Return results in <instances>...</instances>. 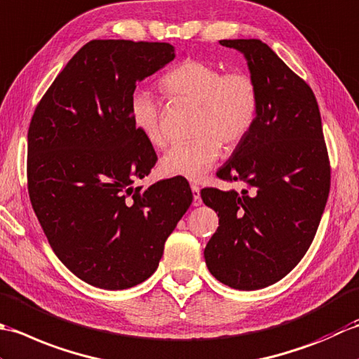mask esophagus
<instances>
[{
  "label": "esophagus",
  "instance_id": "34e87169",
  "mask_svg": "<svg viewBox=\"0 0 359 359\" xmlns=\"http://www.w3.org/2000/svg\"><path fill=\"white\" fill-rule=\"evenodd\" d=\"M190 189H192V195H194L192 204H194V206H200V204L203 203L201 196H200V187L196 184H190Z\"/></svg>",
  "mask_w": 359,
  "mask_h": 359
}]
</instances>
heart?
<instances>
[{"label":"heart","instance_id":"obj_1","mask_svg":"<svg viewBox=\"0 0 359 359\" xmlns=\"http://www.w3.org/2000/svg\"><path fill=\"white\" fill-rule=\"evenodd\" d=\"M163 91L173 100L198 105L195 116V137L177 142L159 159L164 177L200 180L217 158L222 145L233 150L251 133L257 121L260 96L251 72L189 58L167 71L159 80ZM130 119L135 128L155 147H164L167 135L163 108L147 90H137L130 97Z\"/></svg>","mask_w":359,"mask_h":359}]
</instances>
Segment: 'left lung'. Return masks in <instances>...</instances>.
<instances>
[{
  "label": "left lung",
  "mask_w": 359,
  "mask_h": 359,
  "mask_svg": "<svg viewBox=\"0 0 359 359\" xmlns=\"http://www.w3.org/2000/svg\"><path fill=\"white\" fill-rule=\"evenodd\" d=\"M220 45L245 54L260 107L251 133L217 172L243 189L201 190L220 218L204 259L222 283L259 290L279 282L309 251L330 192V161L309 83L260 40Z\"/></svg>",
  "instance_id": "8db88e82"
}]
</instances>
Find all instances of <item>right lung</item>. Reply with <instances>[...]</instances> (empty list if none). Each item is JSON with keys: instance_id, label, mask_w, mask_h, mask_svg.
Segmentation results:
<instances>
[{"instance_id": "add662e5", "label": "right lung", "mask_w": 359, "mask_h": 359, "mask_svg": "<svg viewBox=\"0 0 359 359\" xmlns=\"http://www.w3.org/2000/svg\"><path fill=\"white\" fill-rule=\"evenodd\" d=\"M173 58L169 43L91 40L29 123L34 212L57 257L93 287L126 290L149 279L192 203L182 178L133 187L158 156L130 119V97L139 80Z\"/></svg>"}]
</instances>
